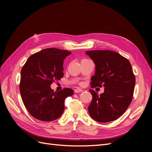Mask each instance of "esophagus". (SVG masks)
<instances>
[{"mask_svg": "<svg viewBox=\"0 0 152 152\" xmlns=\"http://www.w3.org/2000/svg\"><path fill=\"white\" fill-rule=\"evenodd\" d=\"M74 91H75V93H80V92L83 91V90H82V89H80V88H77V89H75Z\"/></svg>", "mask_w": 152, "mask_h": 152, "instance_id": "34e87169", "label": "esophagus"}]
</instances>
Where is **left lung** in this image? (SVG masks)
<instances>
[{
  "label": "left lung",
  "instance_id": "1",
  "mask_svg": "<svg viewBox=\"0 0 152 152\" xmlns=\"http://www.w3.org/2000/svg\"><path fill=\"white\" fill-rule=\"evenodd\" d=\"M96 65L91 87H104V93L89 91L93 99L88 107L90 116L99 122L116 120L131 104L136 82L129 61L116 52L108 50L86 51Z\"/></svg>",
  "mask_w": 152,
  "mask_h": 152
}]
</instances>
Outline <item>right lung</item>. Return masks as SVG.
I'll use <instances>...</instances> for the list:
<instances>
[{
	"instance_id": "right-lung-1",
	"label": "right lung",
	"mask_w": 152,
	"mask_h": 152,
	"mask_svg": "<svg viewBox=\"0 0 152 152\" xmlns=\"http://www.w3.org/2000/svg\"><path fill=\"white\" fill-rule=\"evenodd\" d=\"M71 54L66 50L45 49L30 56L21 70L20 91L26 110L42 121H53L65 109L64 102L73 94L70 88L54 92L50 85L63 77V61Z\"/></svg>"
}]
</instances>
